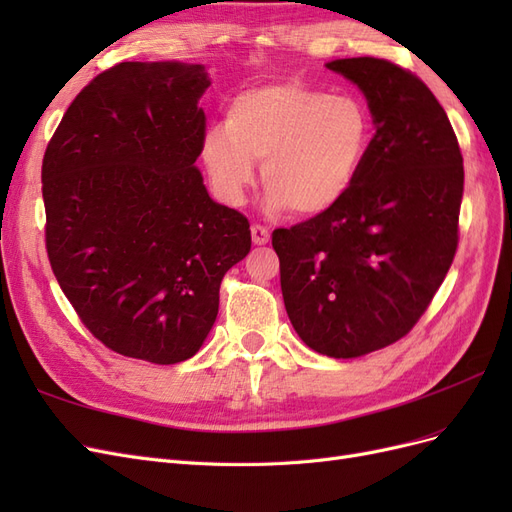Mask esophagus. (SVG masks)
<instances>
[{
    "label": "esophagus",
    "instance_id": "esophagus-1",
    "mask_svg": "<svg viewBox=\"0 0 512 512\" xmlns=\"http://www.w3.org/2000/svg\"><path fill=\"white\" fill-rule=\"evenodd\" d=\"M269 239H271V230L267 226H262V224L252 226V241L256 245H265V243H269Z\"/></svg>",
    "mask_w": 512,
    "mask_h": 512
}]
</instances>
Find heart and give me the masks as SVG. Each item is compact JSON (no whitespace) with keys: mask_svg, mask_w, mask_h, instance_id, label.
<instances>
[{"mask_svg":"<svg viewBox=\"0 0 512 512\" xmlns=\"http://www.w3.org/2000/svg\"><path fill=\"white\" fill-rule=\"evenodd\" d=\"M371 138V115L359 98L303 83L262 85L228 102L224 126L205 132L200 162L228 205L243 203L260 162L267 207L312 218L352 190Z\"/></svg>","mask_w":512,"mask_h":512,"instance_id":"obj_1","label":"heart"}]
</instances>
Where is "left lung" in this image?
I'll list each match as a JSON object with an SVG mask.
<instances>
[{"mask_svg":"<svg viewBox=\"0 0 512 512\" xmlns=\"http://www.w3.org/2000/svg\"><path fill=\"white\" fill-rule=\"evenodd\" d=\"M374 117L367 160L327 213L273 230L288 318L335 359L395 344L425 314L459 243L463 158L444 108L410 70L335 59Z\"/></svg>","mask_w":512,"mask_h":512,"instance_id":"1","label":"left lung"}]
</instances>
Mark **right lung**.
I'll return each instance as SVG.
<instances>
[{
	"instance_id": "add662e5",
	"label": "right lung",
	"mask_w": 512,
	"mask_h": 512,
	"mask_svg": "<svg viewBox=\"0 0 512 512\" xmlns=\"http://www.w3.org/2000/svg\"><path fill=\"white\" fill-rule=\"evenodd\" d=\"M203 66L123 61L72 100L42 160L44 241L74 312L117 354L190 359L220 307L250 222L213 203L194 162Z\"/></svg>"
}]
</instances>
